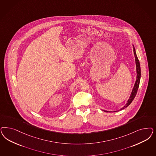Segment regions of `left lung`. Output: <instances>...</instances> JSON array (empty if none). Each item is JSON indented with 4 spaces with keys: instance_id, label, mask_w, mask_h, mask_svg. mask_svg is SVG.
Segmentation results:
<instances>
[{
    "instance_id": "8db88e82",
    "label": "left lung",
    "mask_w": 156,
    "mask_h": 156,
    "mask_svg": "<svg viewBox=\"0 0 156 156\" xmlns=\"http://www.w3.org/2000/svg\"><path fill=\"white\" fill-rule=\"evenodd\" d=\"M133 49H134V55H135V58H136V83L134 84V88L132 90V92H131V94L130 97L129 98V99L127 101V103L125 105V106L124 107H123L121 109H120L121 111L124 108H125L126 107H127V106H129L131 104V103L134 100V98L136 97V94L137 93V90L138 89V87H139V85H140V79H141V67H140V62L138 60V58L136 56V50H135V48L133 46ZM105 112H108L107 111L104 110ZM116 111H114V112H116Z\"/></svg>"
}]
</instances>
